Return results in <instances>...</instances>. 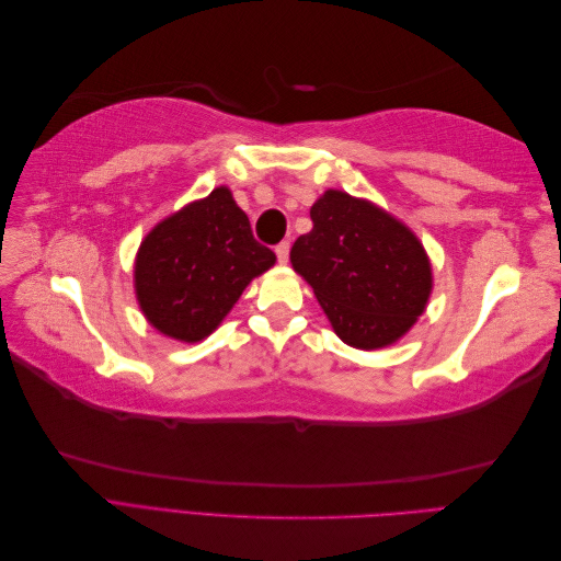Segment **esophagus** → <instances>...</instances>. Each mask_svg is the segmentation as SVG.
<instances>
[{
	"label": "esophagus",
	"instance_id": "34e87169",
	"mask_svg": "<svg viewBox=\"0 0 561 561\" xmlns=\"http://www.w3.org/2000/svg\"><path fill=\"white\" fill-rule=\"evenodd\" d=\"M276 257H278L280 264H285L287 257H290V243H287V241L278 243V245H276Z\"/></svg>",
	"mask_w": 561,
	"mask_h": 561
}]
</instances>
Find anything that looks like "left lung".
Listing matches in <instances>:
<instances>
[{"mask_svg": "<svg viewBox=\"0 0 561 561\" xmlns=\"http://www.w3.org/2000/svg\"><path fill=\"white\" fill-rule=\"evenodd\" d=\"M313 229L290 250L342 342L381 348L398 342L426 309L431 264L416 236L371 203L325 192Z\"/></svg>", "mask_w": 561, "mask_h": 561, "instance_id": "left-lung-1", "label": "left lung"}]
</instances>
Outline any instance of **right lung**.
<instances>
[{
  "label": "right lung",
  "mask_w": 561,
  "mask_h": 561,
  "mask_svg": "<svg viewBox=\"0 0 561 561\" xmlns=\"http://www.w3.org/2000/svg\"><path fill=\"white\" fill-rule=\"evenodd\" d=\"M274 262L276 254L254 241L231 192L217 186L147 233L135 260V293L159 332L201 342Z\"/></svg>",
  "instance_id": "obj_1"
}]
</instances>
